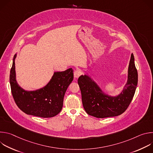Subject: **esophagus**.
I'll return each instance as SVG.
<instances>
[{
	"label": "esophagus",
	"mask_w": 153,
	"mask_h": 153,
	"mask_svg": "<svg viewBox=\"0 0 153 153\" xmlns=\"http://www.w3.org/2000/svg\"><path fill=\"white\" fill-rule=\"evenodd\" d=\"M80 74H81V72L79 70H76L74 73V76L75 78H78L80 76Z\"/></svg>",
	"instance_id": "esophagus-1"
}]
</instances>
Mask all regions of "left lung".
<instances>
[{"label": "left lung", "instance_id": "1", "mask_svg": "<svg viewBox=\"0 0 153 153\" xmlns=\"http://www.w3.org/2000/svg\"><path fill=\"white\" fill-rule=\"evenodd\" d=\"M138 81L134 57L131 55L128 78L122 91L116 96L106 93L89 75L84 74L78 79L83 108L86 113L97 118L117 116L122 114L131 102Z\"/></svg>", "mask_w": 153, "mask_h": 153}]
</instances>
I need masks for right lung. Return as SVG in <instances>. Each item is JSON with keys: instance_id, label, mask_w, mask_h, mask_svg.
<instances>
[{"instance_id": "obj_1", "label": "right lung", "mask_w": 153, "mask_h": 153, "mask_svg": "<svg viewBox=\"0 0 153 153\" xmlns=\"http://www.w3.org/2000/svg\"><path fill=\"white\" fill-rule=\"evenodd\" d=\"M13 59L10 83L14 100L20 110L28 115L43 118L52 117L62 110L64 96L74 78L73 70L54 72L48 83L42 88L27 91L18 84L16 80L15 59Z\"/></svg>"}]
</instances>
